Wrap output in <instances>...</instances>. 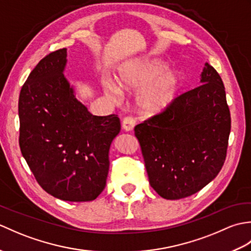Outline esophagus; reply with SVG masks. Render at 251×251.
<instances>
[{
    "label": "esophagus",
    "mask_w": 251,
    "mask_h": 251,
    "mask_svg": "<svg viewBox=\"0 0 251 251\" xmlns=\"http://www.w3.org/2000/svg\"><path fill=\"white\" fill-rule=\"evenodd\" d=\"M135 125H136V121L134 117L128 116V117H126V119H124V121H123L122 127L125 131H131L132 129H134Z\"/></svg>",
    "instance_id": "obj_1"
}]
</instances>
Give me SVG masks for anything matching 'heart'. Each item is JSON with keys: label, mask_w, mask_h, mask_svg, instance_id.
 <instances>
[{"label": "heart", "mask_w": 251, "mask_h": 251, "mask_svg": "<svg viewBox=\"0 0 251 251\" xmlns=\"http://www.w3.org/2000/svg\"><path fill=\"white\" fill-rule=\"evenodd\" d=\"M183 74L168 70V63L156 58L131 59L117 68L116 83L104 81L108 97L117 102L123 92H136V104L143 114L154 115L166 110L177 98L183 85Z\"/></svg>", "instance_id": "heart-1"}]
</instances>
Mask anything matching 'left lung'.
I'll list each match as a JSON object with an SVG mask.
<instances>
[{"label": "left lung", "instance_id": "1", "mask_svg": "<svg viewBox=\"0 0 251 251\" xmlns=\"http://www.w3.org/2000/svg\"><path fill=\"white\" fill-rule=\"evenodd\" d=\"M230 131L225 85L205 62L199 87L135 127L152 188L166 200L201 190L223 166Z\"/></svg>", "mask_w": 251, "mask_h": 251}]
</instances>
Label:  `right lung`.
<instances>
[{
  "mask_svg": "<svg viewBox=\"0 0 251 251\" xmlns=\"http://www.w3.org/2000/svg\"><path fill=\"white\" fill-rule=\"evenodd\" d=\"M67 49L44 57L21 88L19 146L39 184L56 199L93 201L103 191L111 143L121 130L114 114L93 115L65 76Z\"/></svg>",
  "mask_w": 251,
  "mask_h": 251,
  "instance_id": "right-lung-1",
  "label": "right lung"
}]
</instances>
